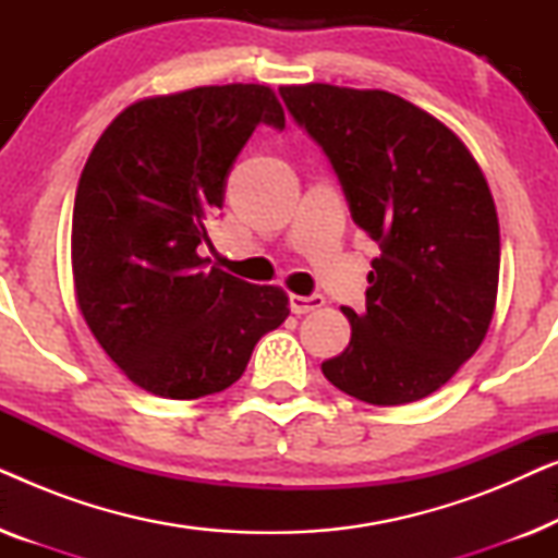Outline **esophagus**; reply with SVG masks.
Here are the masks:
<instances>
[{
  "label": "esophagus",
  "mask_w": 558,
  "mask_h": 558,
  "mask_svg": "<svg viewBox=\"0 0 558 558\" xmlns=\"http://www.w3.org/2000/svg\"><path fill=\"white\" fill-rule=\"evenodd\" d=\"M325 304V296L323 294H310V296H302V294H289V307H292L294 315H307L312 310H319Z\"/></svg>",
  "instance_id": "34e87169"
}]
</instances>
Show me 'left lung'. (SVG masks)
I'll use <instances>...</instances> for the list:
<instances>
[{"instance_id":"1","label":"left lung","mask_w":558,"mask_h":558,"mask_svg":"<svg viewBox=\"0 0 558 558\" xmlns=\"http://www.w3.org/2000/svg\"><path fill=\"white\" fill-rule=\"evenodd\" d=\"M279 94L380 246L365 310L342 307L353 332L323 363L325 378L373 407L426 399L475 355L498 300L500 226L485 174L452 129L388 90L304 83Z\"/></svg>"}]
</instances>
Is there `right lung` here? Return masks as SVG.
I'll return each mask as SVG.
<instances>
[{
	"label": "right lung",
	"mask_w": 558,
	"mask_h": 558,
	"mask_svg": "<svg viewBox=\"0 0 558 558\" xmlns=\"http://www.w3.org/2000/svg\"><path fill=\"white\" fill-rule=\"evenodd\" d=\"M258 124L284 129L269 86L228 83L140 98L98 136L75 190V302L119 371L190 401L226 391L289 315L281 287L197 254L233 159Z\"/></svg>",
	"instance_id": "1"
}]
</instances>
